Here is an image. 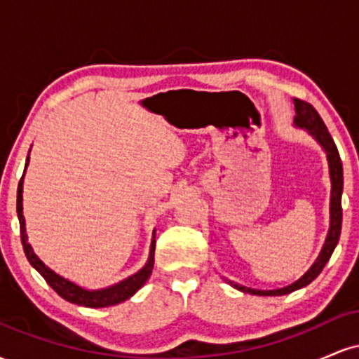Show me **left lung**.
Instances as JSON below:
<instances>
[{
	"instance_id": "1",
	"label": "left lung",
	"mask_w": 359,
	"mask_h": 359,
	"mask_svg": "<svg viewBox=\"0 0 359 359\" xmlns=\"http://www.w3.org/2000/svg\"><path fill=\"white\" fill-rule=\"evenodd\" d=\"M295 125L300 128H306L309 133L314 137L317 142L323 145L325 150V155H327L329 160V174H331V228H329L327 238H325V243L323 246V251H320L319 258L316 259L314 265L311 266V270L304 275L302 278H299L297 282L292 283L285 288H278V290H253V288L241 287L238 283L229 282L234 288L238 290L246 292V294L253 295H285L290 294V292L297 290V288H302L309 285V283L314 280L317 275L323 271L325 263L331 258L332 251H334L337 241H339L341 236V224H343V208H341V194H343V163H341L339 151H337V147L332 140L331 133L327 131V126L324 125L323 118L319 116L316 108L309 102L302 100H295Z\"/></svg>"
}]
</instances>
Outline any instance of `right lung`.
I'll return each instance as SVG.
<instances>
[{
	"label": "right lung",
	"instance_id": "1",
	"mask_svg": "<svg viewBox=\"0 0 359 359\" xmlns=\"http://www.w3.org/2000/svg\"><path fill=\"white\" fill-rule=\"evenodd\" d=\"M27 165H28V158H27ZM22 192H23V177L20 179L18 184V192H16V212H18V219H20V234H22V245H23V251L27 255L28 262L34 269L39 271L40 275L45 278V282L50 285L57 294L60 295L62 299H65L67 302L77 304V306H84V307H109L114 306V304L123 302V300L130 299L135 292L138 290L143 283L147 282L148 277H150L151 270H154V263H155V240L151 241V248H150V258H148V263L143 266L138 273H135L133 277L123 280V282L116 283V285L104 288V290H84V288L77 287L76 283L69 282V280L62 278L60 275H57L55 271H52L48 266H45L43 262H40L39 257L34 253L32 246L28 245L27 241V233H25V217H23V205H22ZM155 236V231H154Z\"/></svg>",
	"mask_w": 359,
	"mask_h": 359
}]
</instances>
